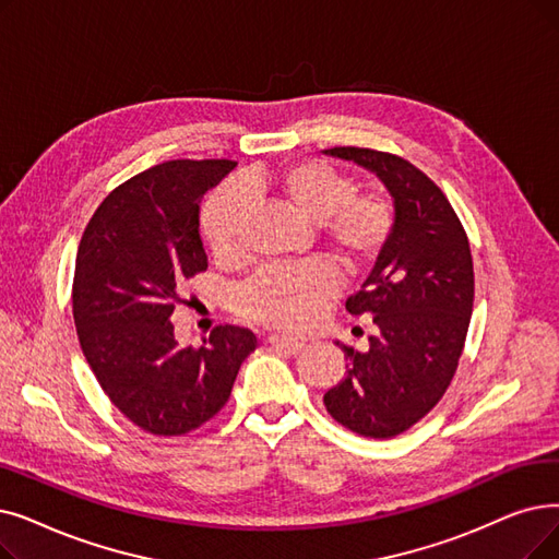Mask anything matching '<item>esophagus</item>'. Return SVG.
Segmentation results:
<instances>
[{
  "instance_id": "obj_1",
  "label": "esophagus",
  "mask_w": 559,
  "mask_h": 559,
  "mask_svg": "<svg viewBox=\"0 0 559 559\" xmlns=\"http://www.w3.org/2000/svg\"><path fill=\"white\" fill-rule=\"evenodd\" d=\"M266 343H270L276 349H281V352H285V354H289V356L301 354L304 347H306L304 343H299V340H285V337H278V335H270V337H266Z\"/></svg>"
}]
</instances>
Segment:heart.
Returning a JSON list of instances; mask_svg holds the SVG:
<instances>
[{"instance_id": "obj_1", "label": "heart", "mask_w": 559, "mask_h": 559, "mask_svg": "<svg viewBox=\"0 0 559 559\" xmlns=\"http://www.w3.org/2000/svg\"><path fill=\"white\" fill-rule=\"evenodd\" d=\"M249 201H264L314 224V239L324 253L354 274L366 270L383 251L393 230V205L379 191H354L349 176L324 162H287L253 168L210 201L203 230L212 253L235 260L245 245ZM333 276L320 262L270 266L258 272L235 295L241 320L287 333L304 331L314 312L333 295Z\"/></svg>"}]
</instances>
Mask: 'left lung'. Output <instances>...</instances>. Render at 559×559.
<instances>
[{
    "instance_id": "8db88e82",
    "label": "left lung",
    "mask_w": 559,
    "mask_h": 559,
    "mask_svg": "<svg viewBox=\"0 0 559 559\" xmlns=\"http://www.w3.org/2000/svg\"><path fill=\"white\" fill-rule=\"evenodd\" d=\"M326 155L374 174L393 199V230L352 314H370L377 333L368 352H345L347 374L324 395L343 427L391 439L436 406L452 381L473 312L468 237L443 191L411 162L370 148H329Z\"/></svg>"
}]
</instances>
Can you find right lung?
I'll return each mask as SVG.
<instances>
[{"label":"right lung","instance_id":"obj_1","mask_svg":"<svg viewBox=\"0 0 559 559\" xmlns=\"http://www.w3.org/2000/svg\"><path fill=\"white\" fill-rule=\"evenodd\" d=\"M237 164L176 159L114 189L82 235L72 314L82 352L114 406L136 427L180 436L219 414L255 335L216 326L178 345L171 314L185 281L207 270L201 201Z\"/></svg>","mask_w":559,"mask_h":559}]
</instances>
